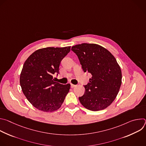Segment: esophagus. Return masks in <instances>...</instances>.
Here are the masks:
<instances>
[{"label": "esophagus", "instance_id": "34e87169", "mask_svg": "<svg viewBox=\"0 0 146 146\" xmlns=\"http://www.w3.org/2000/svg\"><path fill=\"white\" fill-rule=\"evenodd\" d=\"M76 86V85H74V84H71V87L73 88H74V87H75Z\"/></svg>", "mask_w": 146, "mask_h": 146}]
</instances>
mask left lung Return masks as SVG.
<instances>
[{"instance_id": "obj_1", "label": "left lung", "mask_w": 146, "mask_h": 146, "mask_svg": "<svg viewBox=\"0 0 146 146\" xmlns=\"http://www.w3.org/2000/svg\"><path fill=\"white\" fill-rule=\"evenodd\" d=\"M83 71L92 77L84 86L85 94L79 97L81 105L91 111L107 108L115 99L122 82V73L115 57L96 44L82 43L72 47Z\"/></svg>"}]
</instances>
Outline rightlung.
Segmentation results:
<instances>
[{"label":"right lung","instance_id":"obj_1","mask_svg":"<svg viewBox=\"0 0 146 146\" xmlns=\"http://www.w3.org/2000/svg\"><path fill=\"white\" fill-rule=\"evenodd\" d=\"M70 51V46L40 48L25 60L20 85L27 99L37 109L52 112L63 103L70 84H59L53 79V75L59 73L61 60Z\"/></svg>","mask_w":146,"mask_h":146}]
</instances>
